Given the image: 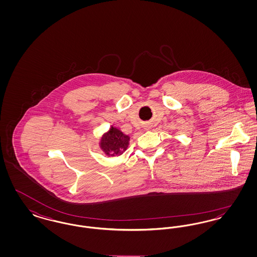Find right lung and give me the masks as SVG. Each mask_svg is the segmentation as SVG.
<instances>
[{
  "label": "right lung",
  "instance_id": "right-lung-1",
  "mask_svg": "<svg viewBox=\"0 0 257 257\" xmlns=\"http://www.w3.org/2000/svg\"><path fill=\"white\" fill-rule=\"evenodd\" d=\"M129 142L130 136L111 125L110 129L100 137L99 147L108 157H118L127 150Z\"/></svg>",
  "mask_w": 257,
  "mask_h": 257
}]
</instances>
